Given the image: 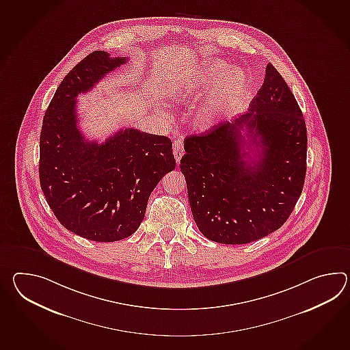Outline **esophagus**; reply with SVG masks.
Wrapping results in <instances>:
<instances>
[{
  "label": "esophagus",
  "mask_w": 350,
  "mask_h": 350,
  "mask_svg": "<svg viewBox=\"0 0 350 350\" xmlns=\"http://www.w3.org/2000/svg\"><path fill=\"white\" fill-rule=\"evenodd\" d=\"M173 154L176 158V162L179 163L180 158L183 156V143H182V140L176 139L173 142Z\"/></svg>",
  "instance_id": "esophagus-1"
}]
</instances>
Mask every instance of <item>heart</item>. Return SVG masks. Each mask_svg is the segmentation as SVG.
<instances>
[{"instance_id":"obj_1","label":"heart","mask_w":350,"mask_h":350,"mask_svg":"<svg viewBox=\"0 0 350 350\" xmlns=\"http://www.w3.org/2000/svg\"><path fill=\"white\" fill-rule=\"evenodd\" d=\"M249 89V78L243 71L231 69L225 60L212 59L185 77L172 80L167 93L176 103L188 104L212 90L194 119L200 131H207L221 119L232 116Z\"/></svg>"}]
</instances>
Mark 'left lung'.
<instances>
[{"mask_svg": "<svg viewBox=\"0 0 350 350\" xmlns=\"http://www.w3.org/2000/svg\"><path fill=\"white\" fill-rule=\"evenodd\" d=\"M265 72L249 113L185 140L179 168L194 222L211 241L243 245L262 239L286 222L303 192V113L272 64Z\"/></svg>", "mask_w": 350, "mask_h": 350, "instance_id": "obj_1", "label": "left lung"}]
</instances>
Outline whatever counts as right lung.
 I'll return each mask as SVG.
<instances>
[{"mask_svg":"<svg viewBox=\"0 0 350 350\" xmlns=\"http://www.w3.org/2000/svg\"><path fill=\"white\" fill-rule=\"evenodd\" d=\"M126 62L107 51L88 55L64 78L42 120L41 189L59 222L90 241H119L135 232L149 196L176 168L164 135L125 128L100 144L79 128V95Z\"/></svg>","mask_w":350,"mask_h":350,"instance_id":"right-lung-1","label":"right lung"}]
</instances>
